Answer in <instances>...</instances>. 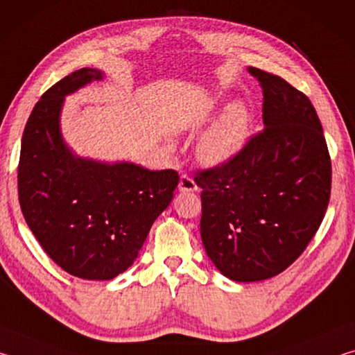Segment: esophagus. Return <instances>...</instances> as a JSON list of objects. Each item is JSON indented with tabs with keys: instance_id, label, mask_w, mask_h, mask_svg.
<instances>
[{
	"instance_id": "1",
	"label": "esophagus",
	"mask_w": 355,
	"mask_h": 355,
	"mask_svg": "<svg viewBox=\"0 0 355 355\" xmlns=\"http://www.w3.org/2000/svg\"><path fill=\"white\" fill-rule=\"evenodd\" d=\"M178 191L182 192H192V191H197V184L194 180L188 175H182L180 177V183H178Z\"/></svg>"
}]
</instances>
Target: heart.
Returning <instances> with one entry per match:
<instances>
[{
    "instance_id": "heart-1",
    "label": "heart",
    "mask_w": 355,
    "mask_h": 355,
    "mask_svg": "<svg viewBox=\"0 0 355 355\" xmlns=\"http://www.w3.org/2000/svg\"><path fill=\"white\" fill-rule=\"evenodd\" d=\"M254 114L243 101H235L222 111L218 120L200 136L196 147L197 159L208 167L230 163L250 139Z\"/></svg>"
}]
</instances>
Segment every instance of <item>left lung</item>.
<instances>
[{
    "label": "left lung",
    "instance_id": "left-lung-1",
    "mask_svg": "<svg viewBox=\"0 0 355 355\" xmlns=\"http://www.w3.org/2000/svg\"><path fill=\"white\" fill-rule=\"evenodd\" d=\"M263 89L264 130L230 163L197 173L200 235L227 279H271L302 254L329 205L332 167L307 95L249 67Z\"/></svg>",
    "mask_w": 355,
    "mask_h": 355
}]
</instances>
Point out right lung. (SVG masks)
<instances>
[{"instance_id":"1","label":"right lung","mask_w":355,"mask_h":355,"mask_svg":"<svg viewBox=\"0 0 355 355\" xmlns=\"http://www.w3.org/2000/svg\"><path fill=\"white\" fill-rule=\"evenodd\" d=\"M103 76L84 67L42 95L23 131L19 163L28 227L58 266L86 280H111L127 271L180 180L172 169L83 158L65 144V97Z\"/></svg>"}]
</instances>
